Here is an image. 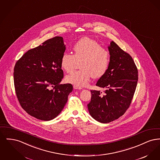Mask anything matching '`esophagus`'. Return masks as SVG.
<instances>
[{
	"mask_svg": "<svg viewBox=\"0 0 160 160\" xmlns=\"http://www.w3.org/2000/svg\"><path fill=\"white\" fill-rule=\"evenodd\" d=\"M73 88H74V89H78V90H80V89H83L82 88L78 87V86H76V85H74V86H73Z\"/></svg>",
	"mask_w": 160,
	"mask_h": 160,
	"instance_id": "1",
	"label": "esophagus"
}]
</instances>
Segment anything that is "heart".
<instances>
[{
  "label": "heart",
  "mask_w": 160,
  "mask_h": 160,
  "mask_svg": "<svg viewBox=\"0 0 160 160\" xmlns=\"http://www.w3.org/2000/svg\"><path fill=\"white\" fill-rule=\"evenodd\" d=\"M74 54L64 53L61 57V66L67 72H72L77 61H81L82 69L66 77V80L78 87L86 86L92 77L100 78L107 71L110 62L109 53L94 39L85 37L78 40L73 47Z\"/></svg>",
  "instance_id": "1"
}]
</instances>
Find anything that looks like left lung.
<instances>
[{"instance_id": "left-lung-1", "label": "left lung", "mask_w": 160, "mask_h": 160, "mask_svg": "<svg viewBox=\"0 0 160 160\" xmlns=\"http://www.w3.org/2000/svg\"><path fill=\"white\" fill-rule=\"evenodd\" d=\"M108 48L109 65L96 84L105 89L104 93L91 90V100L88 104L92 117L104 123L113 121L125 113L138 82V69L132 57L114 41Z\"/></svg>"}]
</instances>
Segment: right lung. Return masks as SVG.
Segmentation results:
<instances>
[{
    "label": "right lung",
    "mask_w": 160,
    "mask_h": 160,
    "mask_svg": "<svg viewBox=\"0 0 160 160\" xmlns=\"http://www.w3.org/2000/svg\"><path fill=\"white\" fill-rule=\"evenodd\" d=\"M66 50L63 38L56 37L28 50L15 63L14 82L23 109L41 121L58 116L65 106L71 84H61L63 78L61 59Z\"/></svg>",
    "instance_id": "1"
}]
</instances>
